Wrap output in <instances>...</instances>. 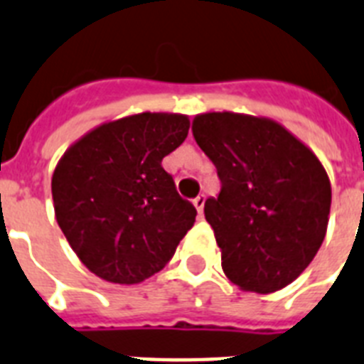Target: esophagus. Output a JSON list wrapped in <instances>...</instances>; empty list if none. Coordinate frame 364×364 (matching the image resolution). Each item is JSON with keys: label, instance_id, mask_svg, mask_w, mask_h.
I'll list each match as a JSON object with an SVG mask.
<instances>
[{"label": "esophagus", "instance_id": "34e87169", "mask_svg": "<svg viewBox=\"0 0 364 364\" xmlns=\"http://www.w3.org/2000/svg\"><path fill=\"white\" fill-rule=\"evenodd\" d=\"M204 200H206V197H204V193L197 195L193 199V204H195V208H197V212L199 214H203V210H204Z\"/></svg>", "mask_w": 364, "mask_h": 364}]
</instances>
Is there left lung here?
Masks as SVG:
<instances>
[{"instance_id": "obj_1", "label": "left lung", "mask_w": 364, "mask_h": 364, "mask_svg": "<svg viewBox=\"0 0 364 364\" xmlns=\"http://www.w3.org/2000/svg\"><path fill=\"white\" fill-rule=\"evenodd\" d=\"M191 130L221 180L204 215L225 275L245 292L281 290L299 277L326 238L331 208L326 169L269 119L204 113Z\"/></svg>"}]
</instances>
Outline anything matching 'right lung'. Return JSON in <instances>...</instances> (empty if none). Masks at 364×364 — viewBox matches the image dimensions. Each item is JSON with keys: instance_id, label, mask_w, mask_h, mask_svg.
Here are the masks:
<instances>
[{"instance_id": "add662e5", "label": "right lung", "mask_w": 364, "mask_h": 364, "mask_svg": "<svg viewBox=\"0 0 364 364\" xmlns=\"http://www.w3.org/2000/svg\"><path fill=\"white\" fill-rule=\"evenodd\" d=\"M188 130L186 115L124 117L83 135L57 164V223L95 275L141 283L169 262L193 227L197 210L161 167Z\"/></svg>"}]
</instances>
